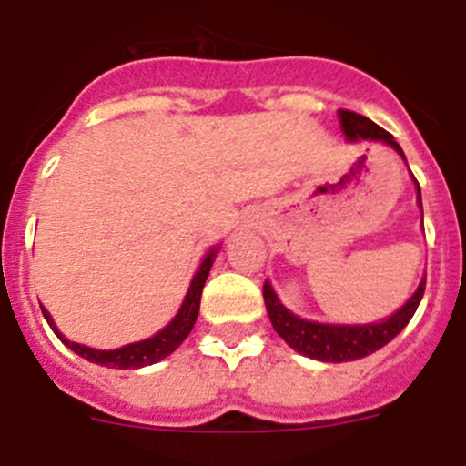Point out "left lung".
Masks as SVG:
<instances>
[{"label":"left lung","instance_id":"1","mask_svg":"<svg viewBox=\"0 0 466 466\" xmlns=\"http://www.w3.org/2000/svg\"><path fill=\"white\" fill-rule=\"evenodd\" d=\"M339 123H341L343 134H346L348 141H382L390 147H394L400 157L405 159L403 150H400L399 143L394 141L390 132L376 125L373 120H369L367 116H360L355 111H346L341 108L339 111ZM419 193V207H421V191H419V182L414 177ZM423 291H426V279H421L419 289L414 291V296L400 307L396 314H391L390 319L376 320V323H364V325H329V323H316V320L298 319L296 314L287 309V307L279 302V298L275 296L273 287L266 279L264 282V302L266 311H268V319L273 323L275 332L293 348L300 355L311 360H320V362H350V360L367 358V355L376 353L378 348L387 346L405 325L410 323V319L417 311L419 302H421Z\"/></svg>","mask_w":466,"mask_h":466}]
</instances>
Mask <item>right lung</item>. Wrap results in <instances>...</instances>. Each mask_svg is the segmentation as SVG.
I'll return each mask as SVG.
<instances>
[{
	"mask_svg": "<svg viewBox=\"0 0 466 466\" xmlns=\"http://www.w3.org/2000/svg\"><path fill=\"white\" fill-rule=\"evenodd\" d=\"M216 252H218V248H211L209 255L202 259L200 268H198V273L193 275L191 287H188L182 307H179L175 319L170 320L161 332H157L155 337L150 339H143V341L127 343V346L123 348H116V350H97V348H88V346H81V343L70 341V339H66L61 332H58L56 323L52 320L49 311L45 309V307H40V309H43L45 320H47L49 328L54 329V334H56V337L70 348V350H75L76 355H81V358L88 360V362H95L99 364V367H108V369L150 367V364H157L159 360L168 358L170 353H175V350L179 348V343L191 334L193 325H196V319H198V311H200L202 287H205L207 275H209L211 264H214L216 259Z\"/></svg>",
	"mask_w": 466,
	"mask_h": 466,
	"instance_id": "obj_1",
	"label": "right lung"
}]
</instances>
